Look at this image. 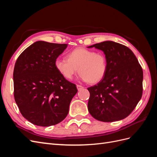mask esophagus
Segmentation results:
<instances>
[{
  "mask_svg": "<svg viewBox=\"0 0 157 157\" xmlns=\"http://www.w3.org/2000/svg\"><path fill=\"white\" fill-rule=\"evenodd\" d=\"M77 90L79 91V90H81L84 87L82 86H80V85L77 84Z\"/></svg>",
  "mask_w": 157,
  "mask_h": 157,
  "instance_id": "34e87169",
  "label": "esophagus"
}]
</instances>
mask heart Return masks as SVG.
I'll return each mask as SVG.
<instances>
[{"instance_id":"heart-1","label":"heart","mask_w":157,"mask_h":157,"mask_svg":"<svg viewBox=\"0 0 157 157\" xmlns=\"http://www.w3.org/2000/svg\"><path fill=\"white\" fill-rule=\"evenodd\" d=\"M55 67L59 73L67 79L71 80L77 73L80 77L90 84H97L105 77L107 71V61L101 52L84 48H77L68 52L65 58H58Z\"/></svg>"}]
</instances>
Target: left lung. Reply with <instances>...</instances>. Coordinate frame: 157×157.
Returning a JSON list of instances; mask_svg holds the SVG:
<instances>
[{"label": "left lung", "instance_id": "1", "mask_svg": "<svg viewBox=\"0 0 157 157\" xmlns=\"http://www.w3.org/2000/svg\"><path fill=\"white\" fill-rule=\"evenodd\" d=\"M102 50L107 61L105 77L88 88L90 115L102 122L121 121L136 107L143 92V70L127 46L107 40L88 46Z\"/></svg>", "mask_w": 157, "mask_h": 157}]
</instances>
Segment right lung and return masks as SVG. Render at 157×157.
I'll return each mask as SVG.
<instances>
[{"instance_id": "add662e5", "label": "right lung", "mask_w": 157, "mask_h": 157, "mask_svg": "<svg viewBox=\"0 0 157 157\" xmlns=\"http://www.w3.org/2000/svg\"><path fill=\"white\" fill-rule=\"evenodd\" d=\"M67 47V44L37 41L16 61L14 99L23 117L33 124L50 126L62 121L77 93L76 85L64 78L55 67V61Z\"/></svg>"}]
</instances>
